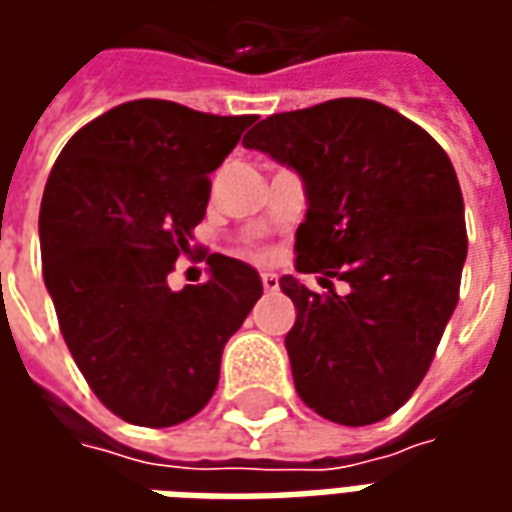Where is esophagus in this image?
Instances as JSON below:
<instances>
[{
	"label": "esophagus",
	"instance_id": "1",
	"mask_svg": "<svg viewBox=\"0 0 512 512\" xmlns=\"http://www.w3.org/2000/svg\"><path fill=\"white\" fill-rule=\"evenodd\" d=\"M260 279H263V288L268 290V293H274V290H279V277L277 274H260Z\"/></svg>",
	"mask_w": 512,
	"mask_h": 512
}]
</instances>
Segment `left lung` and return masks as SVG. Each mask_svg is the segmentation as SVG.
I'll return each instance as SVG.
<instances>
[{"instance_id": "obj_1", "label": "left lung", "mask_w": 512, "mask_h": 512, "mask_svg": "<svg viewBox=\"0 0 512 512\" xmlns=\"http://www.w3.org/2000/svg\"><path fill=\"white\" fill-rule=\"evenodd\" d=\"M244 145L304 180L296 268L351 288L321 296L279 279L296 304L285 337L296 392L340 425L381 422L414 395L458 304L466 222L450 156L425 128L367 98L271 115Z\"/></svg>"}]
</instances>
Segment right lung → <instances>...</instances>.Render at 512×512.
<instances>
[{"label":"right lung","mask_w":512,"mask_h":512,"mask_svg":"<svg viewBox=\"0 0 512 512\" xmlns=\"http://www.w3.org/2000/svg\"><path fill=\"white\" fill-rule=\"evenodd\" d=\"M252 123L139 98L79 128L51 167L43 279L76 367L131 425L169 428L202 411L224 343L263 296L255 268L224 255L208 257V282L167 285L208 208V175Z\"/></svg>","instance_id":"1"}]
</instances>
